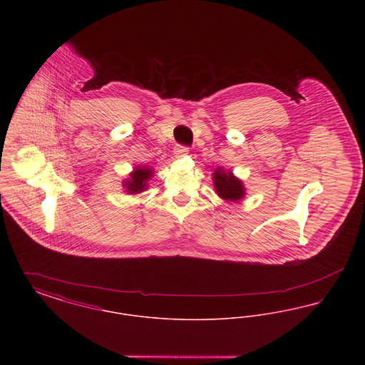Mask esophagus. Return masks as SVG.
<instances>
[{
    "mask_svg": "<svg viewBox=\"0 0 365 365\" xmlns=\"http://www.w3.org/2000/svg\"><path fill=\"white\" fill-rule=\"evenodd\" d=\"M175 156L182 157L186 156L189 153V148L185 146V145H176L174 149Z\"/></svg>",
    "mask_w": 365,
    "mask_h": 365,
    "instance_id": "34e87169",
    "label": "esophagus"
}]
</instances>
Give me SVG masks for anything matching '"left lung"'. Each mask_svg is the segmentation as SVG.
<instances>
[{
  "label": "left lung",
  "instance_id": "8db88e82",
  "mask_svg": "<svg viewBox=\"0 0 365 365\" xmlns=\"http://www.w3.org/2000/svg\"><path fill=\"white\" fill-rule=\"evenodd\" d=\"M213 180H215V189L216 192L223 198V200H230V201H237L243 197L242 182L238 180L235 176H232L231 173H225L217 170L213 174Z\"/></svg>",
  "mask_w": 365,
  "mask_h": 365
}]
</instances>
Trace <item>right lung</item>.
Returning <instances> with one entry per match:
<instances>
[{
    "instance_id": "obj_1",
    "label": "right lung",
    "mask_w": 365,
    "mask_h": 365,
    "mask_svg": "<svg viewBox=\"0 0 365 365\" xmlns=\"http://www.w3.org/2000/svg\"><path fill=\"white\" fill-rule=\"evenodd\" d=\"M150 176H152V170L145 168V167L143 168H137L135 173L131 174V178L124 182L127 192L137 194V192L145 190L146 180L150 179Z\"/></svg>"
}]
</instances>
